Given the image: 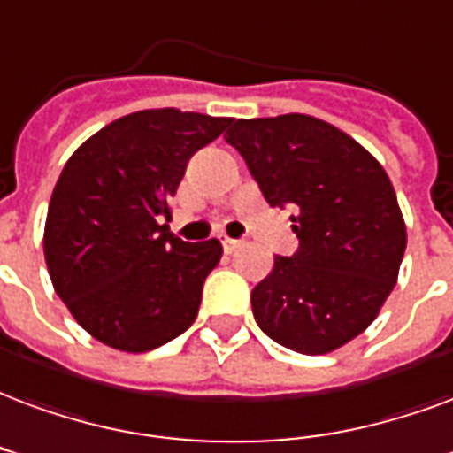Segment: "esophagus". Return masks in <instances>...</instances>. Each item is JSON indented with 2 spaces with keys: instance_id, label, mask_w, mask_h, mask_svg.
Masks as SVG:
<instances>
[{
  "instance_id": "esophagus-1",
  "label": "esophagus",
  "mask_w": 453,
  "mask_h": 453,
  "mask_svg": "<svg viewBox=\"0 0 453 453\" xmlns=\"http://www.w3.org/2000/svg\"><path fill=\"white\" fill-rule=\"evenodd\" d=\"M240 247H242V242H240V240H233V237H223V250H226V254L237 252Z\"/></svg>"
}]
</instances>
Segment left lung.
I'll use <instances>...</instances> for the list:
<instances>
[{
  "mask_svg": "<svg viewBox=\"0 0 453 453\" xmlns=\"http://www.w3.org/2000/svg\"><path fill=\"white\" fill-rule=\"evenodd\" d=\"M226 142L271 209L293 206L300 240L252 290L254 319L295 353H334L377 319L398 280L405 220L387 170L353 136L310 115L233 119Z\"/></svg>",
  "mask_w": 453,
  "mask_h": 453,
  "instance_id": "8db88e82",
  "label": "left lung"
}]
</instances>
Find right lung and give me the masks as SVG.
<instances>
[{
  "label": "right lung",
  "instance_id": "right-lung-1",
  "mask_svg": "<svg viewBox=\"0 0 453 453\" xmlns=\"http://www.w3.org/2000/svg\"><path fill=\"white\" fill-rule=\"evenodd\" d=\"M230 117L139 110L73 150L45 218V264L79 326L122 353H146L189 329L218 240L182 242L160 218L187 163Z\"/></svg>",
  "mask_w": 453,
  "mask_h": 453
}]
</instances>
